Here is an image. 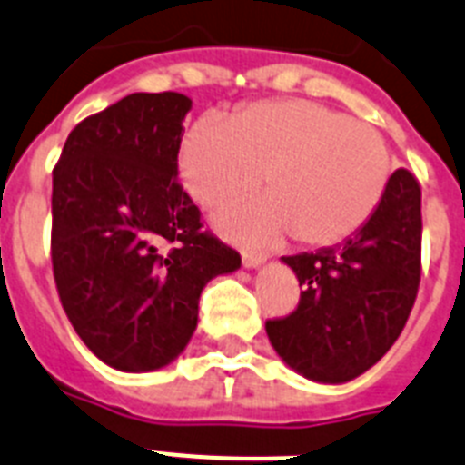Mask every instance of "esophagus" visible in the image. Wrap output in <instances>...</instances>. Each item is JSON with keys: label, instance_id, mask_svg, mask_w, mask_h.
Here are the masks:
<instances>
[{"label": "esophagus", "instance_id": "1", "mask_svg": "<svg viewBox=\"0 0 465 465\" xmlns=\"http://www.w3.org/2000/svg\"><path fill=\"white\" fill-rule=\"evenodd\" d=\"M241 260H243V266L252 269V266H260L262 262H264V255H260V252H250V250H243Z\"/></svg>", "mask_w": 465, "mask_h": 465}]
</instances>
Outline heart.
Masks as SVG:
<instances>
[{"instance_id":"1","label":"heart","mask_w":465,"mask_h":465,"mask_svg":"<svg viewBox=\"0 0 465 465\" xmlns=\"http://www.w3.org/2000/svg\"><path fill=\"white\" fill-rule=\"evenodd\" d=\"M391 171L389 144L372 124L313 100H264L222 124L203 119L180 149L184 187L210 213L241 203L262 175L264 199L220 220L250 243L288 233L311 248L341 243L374 215Z\"/></svg>"}]
</instances>
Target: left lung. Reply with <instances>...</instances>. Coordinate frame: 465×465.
Instances as JSON below:
<instances>
[{
	"label": "left lung",
	"instance_id": "left-lung-1",
	"mask_svg": "<svg viewBox=\"0 0 465 465\" xmlns=\"http://www.w3.org/2000/svg\"><path fill=\"white\" fill-rule=\"evenodd\" d=\"M421 187L398 168L374 215L341 245L282 257L302 285L292 313L266 321L292 370L344 383L401 337L421 282Z\"/></svg>",
	"mask_w": 465,
	"mask_h": 465
}]
</instances>
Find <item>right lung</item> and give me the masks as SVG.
Wrapping results in <instances>:
<instances>
[{
	"mask_svg": "<svg viewBox=\"0 0 465 465\" xmlns=\"http://www.w3.org/2000/svg\"><path fill=\"white\" fill-rule=\"evenodd\" d=\"M189 110L183 93H131L79 121L54 168L60 304L84 344L124 372L175 361L205 282L241 266L177 180Z\"/></svg>",
	"mask_w": 465,
	"mask_h": 465,
	"instance_id": "obj_1",
	"label": "right lung"
}]
</instances>
